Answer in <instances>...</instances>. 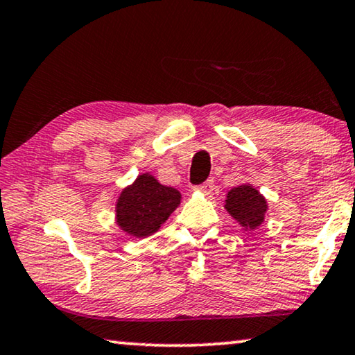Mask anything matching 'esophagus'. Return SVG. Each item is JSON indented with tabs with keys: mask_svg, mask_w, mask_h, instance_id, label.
<instances>
[{
	"mask_svg": "<svg viewBox=\"0 0 355 355\" xmlns=\"http://www.w3.org/2000/svg\"><path fill=\"white\" fill-rule=\"evenodd\" d=\"M196 189H198L200 192H203L205 195H211L212 189H214V181H212V179H208V181L203 182L201 185H198V187H196Z\"/></svg>",
	"mask_w": 355,
	"mask_h": 355,
	"instance_id": "esophagus-1",
	"label": "esophagus"
}]
</instances>
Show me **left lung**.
<instances>
[{"label": "left lung", "mask_w": 355, "mask_h": 355, "mask_svg": "<svg viewBox=\"0 0 355 355\" xmlns=\"http://www.w3.org/2000/svg\"><path fill=\"white\" fill-rule=\"evenodd\" d=\"M225 209L243 227L255 228L265 219L266 200L252 185H238L228 192Z\"/></svg>", "instance_id": "left-lung-1"}]
</instances>
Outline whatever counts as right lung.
<instances>
[{"instance_id": "1", "label": "right lung", "mask_w": 355, "mask_h": 355, "mask_svg": "<svg viewBox=\"0 0 355 355\" xmlns=\"http://www.w3.org/2000/svg\"><path fill=\"white\" fill-rule=\"evenodd\" d=\"M181 203L176 189L162 185L150 174H141L117 200V223L136 238L150 236Z\"/></svg>"}]
</instances>
